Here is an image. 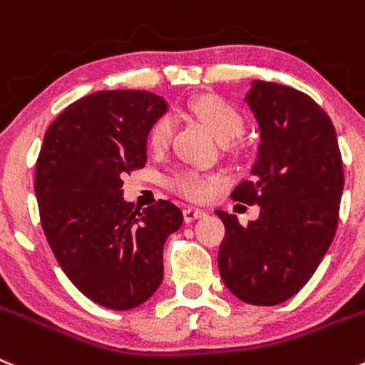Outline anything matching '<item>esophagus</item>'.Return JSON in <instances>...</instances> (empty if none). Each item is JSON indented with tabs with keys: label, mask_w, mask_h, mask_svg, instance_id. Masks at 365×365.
<instances>
[{
	"label": "esophagus",
	"mask_w": 365,
	"mask_h": 365,
	"mask_svg": "<svg viewBox=\"0 0 365 365\" xmlns=\"http://www.w3.org/2000/svg\"><path fill=\"white\" fill-rule=\"evenodd\" d=\"M203 216H205V210L194 209V207H185L183 209V220H185V223H192V221L200 220Z\"/></svg>",
	"instance_id": "34e87169"
}]
</instances>
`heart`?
Wrapping results in <instances>:
<instances>
[{"mask_svg":"<svg viewBox=\"0 0 365 365\" xmlns=\"http://www.w3.org/2000/svg\"><path fill=\"white\" fill-rule=\"evenodd\" d=\"M189 110L194 117L200 118L209 128V131L221 144H229V142L236 140L245 129L243 115L229 102L212 97V95L194 98L190 102ZM173 133H175V120H173L171 115H163L153 124L151 131H149V145L153 149H158V151L167 148V144L173 138ZM173 187L187 198L202 202V200L212 196L216 182L210 176H203L200 173L180 171L173 178Z\"/></svg>","mask_w":365,"mask_h":365,"instance_id":"heart-1","label":"heart"}]
</instances>
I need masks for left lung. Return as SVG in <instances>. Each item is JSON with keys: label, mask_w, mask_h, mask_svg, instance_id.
<instances>
[{"label": "left lung", "mask_w": 365, "mask_h": 365, "mask_svg": "<svg viewBox=\"0 0 365 365\" xmlns=\"http://www.w3.org/2000/svg\"><path fill=\"white\" fill-rule=\"evenodd\" d=\"M245 102L259 128L250 182L232 198L259 205V220L225 223L217 264L240 301L275 306L315 274L335 237L344 171L333 122L312 97L290 86L252 81Z\"/></svg>", "instance_id": "left-lung-1"}]
</instances>
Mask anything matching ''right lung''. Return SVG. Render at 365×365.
Masks as SVG:
<instances>
[{"label":"right lung","instance_id":"obj_1","mask_svg":"<svg viewBox=\"0 0 365 365\" xmlns=\"http://www.w3.org/2000/svg\"><path fill=\"white\" fill-rule=\"evenodd\" d=\"M167 108L149 91H97L68 106L41 145L44 236L77 290L104 308H136L158 290L163 245L183 223L175 203L140 210L122 190V176L148 162L149 131Z\"/></svg>","mask_w":365,"mask_h":365}]
</instances>
